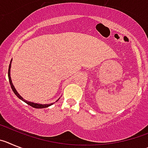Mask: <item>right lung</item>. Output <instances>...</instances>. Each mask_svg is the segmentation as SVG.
<instances>
[{
	"mask_svg": "<svg viewBox=\"0 0 148 148\" xmlns=\"http://www.w3.org/2000/svg\"><path fill=\"white\" fill-rule=\"evenodd\" d=\"M12 61V59L11 60V62H10V64H9V71H8V77H9V83H10V86H11V88H12V89L13 92L14 93V94H15V95L17 96V97H18L20 99H21L22 101H23L24 102H26V104H28L29 106H32V107L34 108H47V107H49V106H51V105H53L54 103L40 104V103H35V102H30V101L26 100V99H23V97H21V96L19 94H18V92L17 91V90L15 89V88H14V85H13L12 81V79H11V76H10V69H11ZM58 100H59V99H58L57 101H58ZM57 101H56V102H57Z\"/></svg>",
	"mask_w": 148,
	"mask_h": 148,
	"instance_id": "add662e5",
	"label": "right lung"
}]
</instances>
